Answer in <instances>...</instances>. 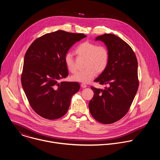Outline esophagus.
I'll return each mask as SVG.
<instances>
[{
    "mask_svg": "<svg viewBox=\"0 0 160 160\" xmlns=\"http://www.w3.org/2000/svg\"><path fill=\"white\" fill-rule=\"evenodd\" d=\"M81 87H82V88H85V87H87V85H86L85 83H82L81 84Z\"/></svg>",
    "mask_w": 160,
    "mask_h": 160,
    "instance_id": "esophagus-1",
    "label": "esophagus"
}]
</instances>
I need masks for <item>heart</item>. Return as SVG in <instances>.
I'll return each mask as SVG.
<instances>
[{"mask_svg": "<svg viewBox=\"0 0 160 160\" xmlns=\"http://www.w3.org/2000/svg\"><path fill=\"white\" fill-rule=\"evenodd\" d=\"M75 54L81 58H85L84 68L85 69L74 75L72 78L73 81L88 83L97 75L106 70L110 59L108 49L105 45L96 43L85 41L77 45L75 50ZM64 63L70 73H75L77 71L75 60L71 53L64 56Z\"/></svg>", "mask_w": 160, "mask_h": 160, "instance_id": "b5f03b06", "label": "heart"}]
</instances>
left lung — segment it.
Wrapping results in <instances>:
<instances>
[{
  "mask_svg": "<svg viewBox=\"0 0 160 160\" xmlns=\"http://www.w3.org/2000/svg\"><path fill=\"white\" fill-rule=\"evenodd\" d=\"M96 40L104 42L110 59L106 70L94 82L109 87L103 90L91 87L94 94L88 108L98 122L111 124L128 112L138 90V59L130 45L115 35L105 33Z\"/></svg>",
  "mask_w": 160,
  "mask_h": 160,
  "instance_id": "1",
  "label": "left lung"
}]
</instances>
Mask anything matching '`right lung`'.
I'll return each mask as SVG.
<instances>
[{"mask_svg":"<svg viewBox=\"0 0 160 160\" xmlns=\"http://www.w3.org/2000/svg\"><path fill=\"white\" fill-rule=\"evenodd\" d=\"M86 37L58 30L37 38L28 49L21 84L30 105L42 118L56 120L63 117L72 96L79 90L78 82L59 80L68 75L65 54L75 42Z\"/></svg>","mask_w":160,"mask_h":160,"instance_id":"obj_1","label":"right lung"}]
</instances>
